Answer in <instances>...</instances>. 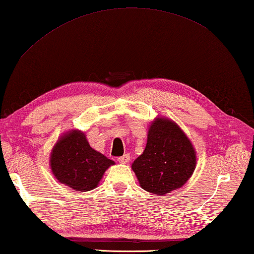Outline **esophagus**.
Returning <instances> with one entry per match:
<instances>
[{
    "label": "esophagus",
    "instance_id": "34e87169",
    "mask_svg": "<svg viewBox=\"0 0 254 254\" xmlns=\"http://www.w3.org/2000/svg\"><path fill=\"white\" fill-rule=\"evenodd\" d=\"M118 161L121 162V163H127L128 161H130V154L126 153V154H123V156L119 157L118 158Z\"/></svg>",
    "mask_w": 254,
    "mask_h": 254
}]
</instances>
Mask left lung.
<instances>
[{
    "instance_id": "obj_1",
    "label": "left lung",
    "mask_w": 254,
    "mask_h": 254,
    "mask_svg": "<svg viewBox=\"0 0 254 254\" xmlns=\"http://www.w3.org/2000/svg\"><path fill=\"white\" fill-rule=\"evenodd\" d=\"M195 167L196 152L190 140L167 118L152 121L144 151L132 163L140 186L159 196L183 187Z\"/></svg>"
}]
</instances>
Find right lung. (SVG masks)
I'll return each mask as SVG.
<instances>
[{
  "label": "right lung",
  "instance_id": "obj_1",
  "mask_svg": "<svg viewBox=\"0 0 254 254\" xmlns=\"http://www.w3.org/2000/svg\"><path fill=\"white\" fill-rule=\"evenodd\" d=\"M114 161L89 145L85 133L66 132L55 144L50 154V168L59 183L77 191L97 187L103 175Z\"/></svg>",
  "mask_w": 254,
  "mask_h": 254
}]
</instances>
